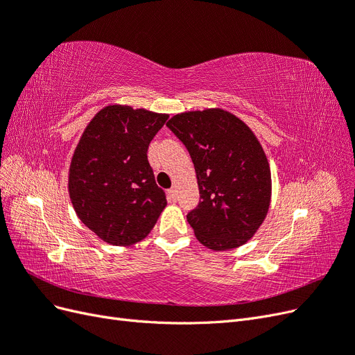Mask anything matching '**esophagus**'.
Listing matches in <instances>:
<instances>
[{
    "mask_svg": "<svg viewBox=\"0 0 355 355\" xmlns=\"http://www.w3.org/2000/svg\"><path fill=\"white\" fill-rule=\"evenodd\" d=\"M168 200L170 201H176L178 200V191L175 188L168 189Z\"/></svg>",
    "mask_w": 355,
    "mask_h": 355,
    "instance_id": "1",
    "label": "esophagus"
}]
</instances>
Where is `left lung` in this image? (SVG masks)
Listing matches in <instances>:
<instances>
[{
  "instance_id": "left-lung-1",
  "label": "left lung",
  "mask_w": 355,
  "mask_h": 355,
  "mask_svg": "<svg viewBox=\"0 0 355 355\" xmlns=\"http://www.w3.org/2000/svg\"><path fill=\"white\" fill-rule=\"evenodd\" d=\"M166 125L196 167L200 201L187 219L198 241L228 250L250 240L271 200L270 164L250 128L222 110L178 114Z\"/></svg>"
}]
</instances>
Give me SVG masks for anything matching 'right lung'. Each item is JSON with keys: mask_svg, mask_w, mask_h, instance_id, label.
I'll list each match as a JSON object with an SVG mask.
<instances>
[{"mask_svg": "<svg viewBox=\"0 0 355 355\" xmlns=\"http://www.w3.org/2000/svg\"><path fill=\"white\" fill-rule=\"evenodd\" d=\"M167 118L112 105L84 130L69 168V197L81 222L103 241H141L166 207L146 153Z\"/></svg>", "mask_w": 355, "mask_h": 355, "instance_id": "add662e5", "label": "right lung"}]
</instances>
